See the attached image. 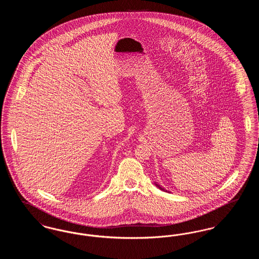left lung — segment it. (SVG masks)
Wrapping results in <instances>:
<instances>
[{
	"instance_id": "1",
	"label": "left lung",
	"mask_w": 259,
	"mask_h": 259,
	"mask_svg": "<svg viewBox=\"0 0 259 259\" xmlns=\"http://www.w3.org/2000/svg\"><path fill=\"white\" fill-rule=\"evenodd\" d=\"M154 185H156V186H157V187H158V188H159V189H161V190H163V191H165V192H169V191H168V190H166V189H165V188H163V187H162V186H160V185H158V184H156V183H154Z\"/></svg>"
}]
</instances>
